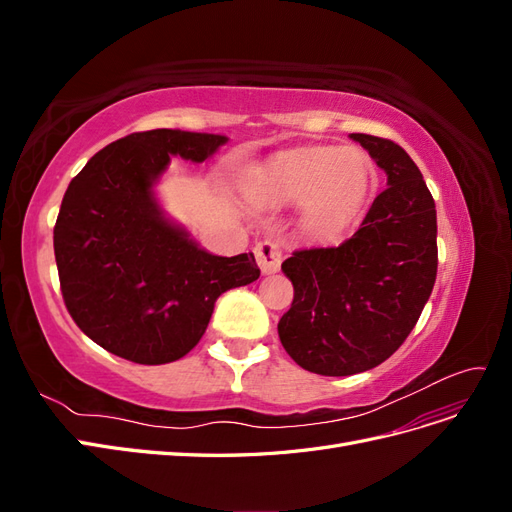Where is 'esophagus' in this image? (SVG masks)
Segmentation results:
<instances>
[{
    "instance_id": "1",
    "label": "esophagus",
    "mask_w": 512,
    "mask_h": 512,
    "mask_svg": "<svg viewBox=\"0 0 512 512\" xmlns=\"http://www.w3.org/2000/svg\"><path fill=\"white\" fill-rule=\"evenodd\" d=\"M254 256L260 271L265 275L277 273L282 267V250L273 241H260L254 247Z\"/></svg>"
}]
</instances>
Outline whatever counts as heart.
Here are the masks:
<instances>
[{
	"mask_svg": "<svg viewBox=\"0 0 512 512\" xmlns=\"http://www.w3.org/2000/svg\"><path fill=\"white\" fill-rule=\"evenodd\" d=\"M376 166L356 147H312L273 164L254 185L267 207H301V224L316 239H335L363 213L376 188Z\"/></svg>",
	"mask_w": 512,
	"mask_h": 512,
	"instance_id": "1",
	"label": "heart"
}]
</instances>
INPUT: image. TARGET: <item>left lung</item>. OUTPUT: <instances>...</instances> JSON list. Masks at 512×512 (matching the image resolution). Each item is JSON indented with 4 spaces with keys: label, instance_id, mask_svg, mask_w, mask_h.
Returning a JSON list of instances; mask_svg holds the SVG:
<instances>
[{
    "label": "left lung",
    "instance_id": "8db88e82",
    "mask_svg": "<svg viewBox=\"0 0 512 512\" xmlns=\"http://www.w3.org/2000/svg\"><path fill=\"white\" fill-rule=\"evenodd\" d=\"M386 173L361 228L335 247L282 262L294 299L277 324L292 361L320 376H352L406 342L438 273L436 203L421 170L389 138L350 134Z\"/></svg>",
    "mask_w": 512,
    "mask_h": 512
}]
</instances>
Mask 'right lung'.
<instances>
[{"instance_id": "obj_1", "label": "right lung", "mask_w": 512, "mask_h": 512, "mask_svg": "<svg viewBox=\"0 0 512 512\" xmlns=\"http://www.w3.org/2000/svg\"><path fill=\"white\" fill-rule=\"evenodd\" d=\"M226 141L134 132L100 149L70 181L53 230L61 294L104 350L141 365L173 363L200 342L222 292L260 277L254 254L203 250L166 218L153 192L170 156L205 162Z\"/></svg>"}]
</instances>
